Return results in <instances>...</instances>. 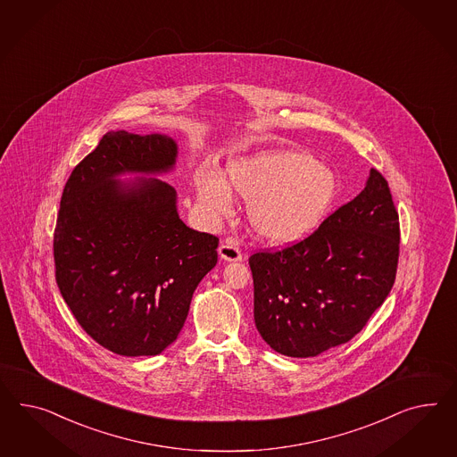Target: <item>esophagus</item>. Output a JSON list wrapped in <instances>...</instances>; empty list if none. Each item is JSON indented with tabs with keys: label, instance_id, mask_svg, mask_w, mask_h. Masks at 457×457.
Masks as SVG:
<instances>
[{
	"label": "esophagus",
	"instance_id": "obj_1",
	"mask_svg": "<svg viewBox=\"0 0 457 457\" xmlns=\"http://www.w3.org/2000/svg\"><path fill=\"white\" fill-rule=\"evenodd\" d=\"M218 253H220V258H221L222 261L236 262V261L243 260L241 251H239V247L236 246L235 241H226V243H222L220 249H218Z\"/></svg>",
	"mask_w": 457,
	"mask_h": 457
}]
</instances>
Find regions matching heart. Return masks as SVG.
<instances>
[{
	"label": "heart",
	"instance_id": "b5f03b06",
	"mask_svg": "<svg viewBox=\"0 0 457 457\" xmlns=\"http://www.w3.org/2000/svg\"><path fill=\"white\" fill-rule=\"evenodd\" d=\"M197 199L212 214L231 210L233 193L247 201L253 233L270 245H291L311 235L328 216L337 196L336 174L306 153L261 151L231 161L226 181L197 171Z\"/></svg>",
	"mask_w": 457,
	"mask_h": 457
}]
</instances>
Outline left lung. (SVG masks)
Instances as JSON below:
<instances>
[{
  "label": "left lung",
  "instance_id": "obj_1",
  "mask_svg": "<svg viewBox=\"0 0 457 457\" xmlns=\"http://www.w3.org/2000/svg\"><path fill=\"white\" fill-rule=\"evenodd\" d=\"M399 258V216L383 174L321 226L281 251L249 258L254 322L279 354L314 358L345 345L389 295Z\"/></svg>",
  "mask_w": 457,
  "mask_h": 457
}]
</instances>
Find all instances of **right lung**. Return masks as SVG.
Returning a JSON list of instances; mask_svg holds the SVG:
<instances>
[{"label":"right lung","mask_w":457,"mask_h":457,"mask_svg":"<svg viewBox=\"0 0 457 457\" xmlns=\"http://www.w3.org/2000/svg\"><path fill=\"white\" fill-rule=\"evenodd\" d=\"M176 160L168 136L110 131L62 189L56 283L79 326L120 356L173 345L218 262V237L187 228L173 186L156 178L173 173Z\"/></svg>","instance_id":"obj_1"}]
</instances>
